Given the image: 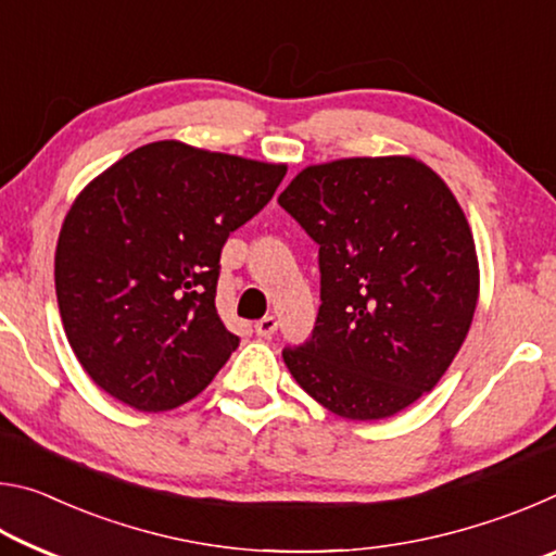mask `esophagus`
<instances>
[{"mask_svg": "<svg viewBox=\"0 0 556 556\" xmlns=\"http://www.w3.org/2000/svg\"><path fill=\"white\" fill-rule=\"evenodd\" d=\"M277 326H279V321H277L275 316H265V318H260V321L255 324V333L262 336V338H271V336H275V331H277Z\"/></svg>", "mask_w": 556, "mask_h": 556, "instance_id": "esophagus-1", "label": "esophagus"}]
</instances>
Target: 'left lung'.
I'll list each match as a JSON object with an SVG mask.
<instances>
[{
    "mask_svg": "<svg viewBox=\"0 0 556 556\" xmlns=\"http://www.w3.org/2000/svg\"><path fill=\"white\" fill-rule=\"evenodd\" d=\"M279 205L318 244L312 338L289 372L328 412L384 419L434 390L473 321L478 257L456 195L412 156L306 166Z\"/></svg>",
    "mask_w": 556,
    "mask_h": 556,
    "instance_id": "left-lung-1",
    "label": "left lung"
}]
</instances>
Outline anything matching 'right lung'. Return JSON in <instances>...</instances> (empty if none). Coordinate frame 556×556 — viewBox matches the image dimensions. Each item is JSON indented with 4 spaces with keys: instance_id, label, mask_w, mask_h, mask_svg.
<instances>
[{
    "instance_id": "right-lung-1",
    "label": "right lung",
    "mask_w": 556,
    "mask_h": 556,
    "mask_svg": "<svg viewBox=\"0 0 556 556\" xmlns=\"http://www.w3.org/2000/svg\"><path fill=\"white\" fill-rule=\"evenodd\" d=\"M285 174V164L166 139L83 188L59 235L55 296L98 388L139 412L208 388L240 343L215 312L220 250Z\"/></svg>"
}]
</instances>
